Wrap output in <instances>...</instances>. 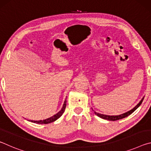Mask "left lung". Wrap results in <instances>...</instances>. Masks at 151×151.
<instances>
[{
	"label": "left lung",
	"instance_id": "left-lung-1",
	"mask_svg": "<svg viewBox=\"0 0 151 151\" xmlns=\"http://www.w3.org/2000/svg\"><path fill=\"white\" fill-rule=\"evenodd\" d=\"M144 97H142V99L140 101V102L139 103H138L136 106H135L133 109H132L131 110H130V111H127L126 112H124V113H122L121 114H119V115H106V114H101V113H99V112H96L94 111V114L97 115L98 116L100 117L101 119H105V120H108V121H117V120H120V119H122L123 118H125V117L128 116L130 114H132V112H133L135 110H137L138 108H139V106L141 104V103H142V101L143 99H144Z\"/></svg>",
	"mask_w": 151,
	"mask_h": 151
}]
</instances>
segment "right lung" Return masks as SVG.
I'll return each mask as SVG.
<instances>
[{"mask_svg": "<svg viewBox=\"0 0 151 151\" xmlns=\"http://www.w3.org/2000/svg\"><path fill=\"white\" fill-rule=\"evenodd\" d=\"M66 106V99L65 100V102H64V104L63 105L62 109H60V111L59 112H58L57 114L53 115L52 116L50 117V118L46 119L45 120H40V121H32V120H29V121L34 122V123H37V124H48L50 123V122H52L60 118V117L63 115V114L64 113V112L65 111V108Z\"/></svg>", "mask_w": 151, "mask_h": 151, "instance_id": "right-lung-1", "label": "right lung"}]
</instances>
